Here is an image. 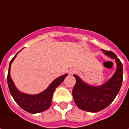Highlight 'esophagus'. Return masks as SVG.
Listing matches in <instances>:
<instances>
[{
	"instance_id": "34e87169",
	"label": "esophagus",
	"mask_w": 129,
	"mask_h": 129,
	"mask_svg": "<svg viewBox=\"0 0 129 129\" xmlns=\"http://www.w3.org/2000/svg\"><path fill=\"white\" fill-rule=\"evenodd\" d=\"M75 70H70V71H69V74H74V73H75Z\"/></svg>"
}]
</instances>
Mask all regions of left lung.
I'll use <instances>...</instances> for the list:
<instances>
[{
	"label": "left lung",
	"mask_w": 129,
	"mask_h": 129,
	"mask_svg": "<svg viewBox=\"0 0 129 129\" xmlns=\"http://www.w3.org/2000/svg\"><path fill=\"white\" fill-rule=\"evenodd\" d=\"M105 55L115 60L117 70L108 81L100 86H93L74 75L76 79L72 94L75 104L80 109L87 112L100 111L111 103L119 93L122 82V64L111 51L102 50Z\"/></svg>",
	"instance_id": "obj_1"
}]
</instances>
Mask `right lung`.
<instances>
[{
	"instance_id": "add662e5",
	"label": "right lung",
	"mask_w": 129,
	"mask_h": 129,
	"mask_svg": "<svg viewBox=\"0 0 129 129\" xmlns=\"http://www.w3.org/2000/svg\"><path fill=\"white\" fill-rule=\"evenodd\" d=\"M18 54V52L11 59L8 68L7 82H8V88L10 94L16 103L26 111L30 113H38L44 111L48 109L51 105L52 95L55 88L63 82L68 74H64L56 78L51 83V84L48 86L46 89L40 93L36 95H29L22 93L16 87L10 74L11 64Z\"/></svg>"
}]
</instances>
